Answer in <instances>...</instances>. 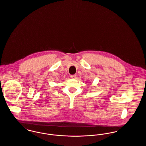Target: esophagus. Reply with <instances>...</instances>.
<instances>
[{"label": "esophagus", "instance_id": "obj_1", "mask_svg": "<svg viewBox=\"0 0 146 146\" xmlns=\"http://www.w3.org/2000/svg\"><path fill=\"white\" fill-rule=\"evenodd\" d=\"M76 75H71L70 76V78L72 79H76Z\"/></svg>", "mask_w": 146, "mask_h": 146}]
</instances>
